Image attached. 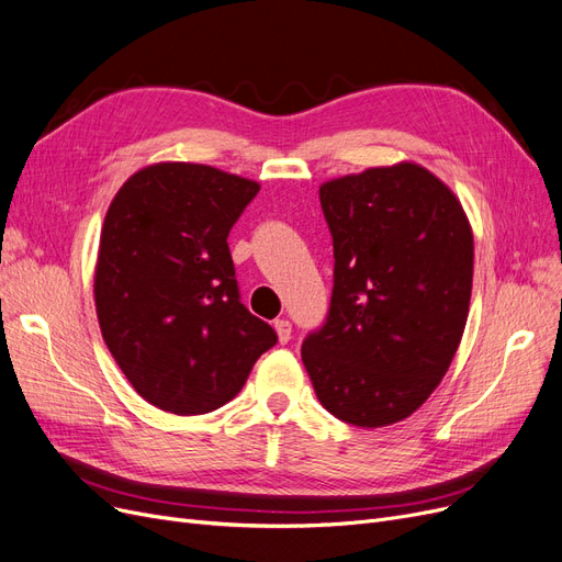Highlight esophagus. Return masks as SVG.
<instances>
[{
	"instance_id": "1",
	"label": "esophagus",
	"mask_w": 562,
	"mask_h": 562,
	"mask_svg": "<svg viewBox=\"0 0 562 562\" xmlns=\"http://www.w3.org/2000/svg\"><path fill=\"white\" fill-rule=\"evenodd\" d=\"M274 330H277V335H279V342H281V345H285L288 339H291V333H293L291 321H285V318L274 321Z\"/></svg>"
}]
</instances>
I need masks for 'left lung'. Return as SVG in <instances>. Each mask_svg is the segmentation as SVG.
Returning <instances> with one entry per match:
<instances>
[{"label":"left lung","mask_w":562,"mask_h":562,"mask_svg":"<svg viewBox=\"0 0 562 562\" xmlns=\"http://www.w3.org/2000/svg\"><path fill=\"white\" fill-rule=\"evenodd\" d=\"M333 234L328 321L302 342L330 415L378 429L411 417L462 342L473 232L450 187L415 161L366 168L318 187Z\"/></svg>","instance_id":"8db88e82"}]
</instances>
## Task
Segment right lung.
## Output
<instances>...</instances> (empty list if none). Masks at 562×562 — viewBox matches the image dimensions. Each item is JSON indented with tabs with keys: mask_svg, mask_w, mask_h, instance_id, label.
Here are the masks:
<instances>
[{
	"mask_svg": "<svg viewBox=\"0 0 562 562\" xmlns=\"http://www.w3.org/2000/svg\"><path fill=\"white\" fill-rule=\"evenodd\" d=\"M260 192L206 164L159 161L114 194L93 277L105 345L138 394L173 415H203L239 394L277 345L239 300L227 236Z\"/></svg>",
	"mask_w": 562,
	"mask_h": 562,
	"instance_id": "obj_1",
	"label": "right lung"
}]
</instances>
